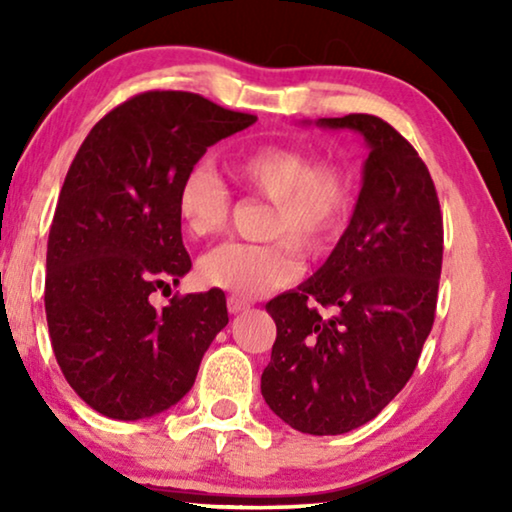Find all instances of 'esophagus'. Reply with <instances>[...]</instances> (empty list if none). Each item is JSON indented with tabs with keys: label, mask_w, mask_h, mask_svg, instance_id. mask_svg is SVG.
<instances>
[{
	"label": "esophagus",
	"mask_w": 512,
	"mask_h": 512,
	"mask_svg": "<svg viewBox=\"0 0 512 512\" xmlns=\"http://www.w3.org/2000/svg\"><path fill=\"white\" fill-rule=\"evenodd\" d=\"M228 312L230 314H240V312H244L249 307V303L244 298H240V296H228Z\"/></svg>",
	"instance_id": "esophagus-1"
}]
</instances>
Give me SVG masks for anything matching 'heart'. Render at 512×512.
Wrapping results in <instances>:
<instances>
[{"mask_svg": "<svg viewBox=\"0 0 512 512\" xmlns=\"http://www.w3.org/2000/svg\"><path fill=\"white\" fill-rule=\"evenodd\" d=\"M230 179L244 191L272 202L265 221V244L223 242L200 258L198 272L207 286L261 296L282 289L300 275L298 254L314 258L331 247L352 214V184L335 165L286 144H263L237 153L226 163ZM230 195L207 170H193L181 181L177 214L188 237L216 235L228 221Z\"/></svg>", "mask_w": 512, "mask_h": 512, "instance_id": "1", "label": "heart"}]
</instances>
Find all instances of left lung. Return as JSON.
<instances>
[{"mask_svg": "<svg viewBox=\"0 0 512 512\" xmlns=\"http://www.w3.org/2000/svg\"><path fill=\"white\" fill-rule=\"evenodd\" d=\"M317 125L361 132L370 153L338 247L265 305L277 338L261 391L296 431L338 436L380 415L415 373L436 317L443 214L424 160L387 121L349 114Z\"/></svg>", "mask_w": 512, "mask_h": 512, "instance_id": "8db88e82", "label": "left lung"}]
</instances>
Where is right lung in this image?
Wrapping results in <instances>:
<instances>
[{
  "label": "right lung",
  "instance_id": "right-lung-1",
  "mask_svg": "<svg viewBox=\"0 0 512 512\" xmlns=\"http://www.w3.org/2000/svg\"><path fill=\"white\" fill-rule=\"evenodd\" d=\"M256 123L184 90L139 93L95 123L69 165L46 251V321L58 366L104 417H153L193 387L228 324L221 289L153 293L191 270L177 193L207 146Z\"/></svg>",
  "mask_w": 512,
  "mask_h": 512
}]
</instances>
